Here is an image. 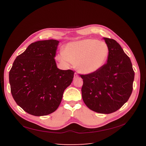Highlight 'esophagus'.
I'll list each match as a JSON object with an SVG mask.
<instances>
[{
    "instance_id": "obj_1",
    "label": "esophagus",
    "mask_w": 146,
    "mask_h": 146,
    "mask_svg": "<svg viewBox=\"0 0 146 146\" xmlns=\"http://www.w3.org/2000/svg\"><path fill=\"white\" fill-rule=\"evenodd\" d=\"M78 75L76 73H75V74H74V78H78Z\"/></svg>"
}]
</instances>
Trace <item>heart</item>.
I'll use <instances>...</instances> for the list:
<instances>
[{"instance_id":"b5f03b06","label":"heart","mask_w":146,"mask_h":146,"mask_svg":"<svg viewBox=\"0 0 146 146\" xmlns=\"http://www.w3.org/2000/svg\"><path fill=\"white\" fill-rule=\"evenodd\" d=\"M108 52L109 50L105 42L86 39L68 43L64 53L61 52L58 59L65 64L75 62L76 68L80 73L91 74L104 66L107 60Z\"/></svg>"}]
</instances>
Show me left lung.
I'll use <instances>...</instances> for the list:
<instances>
[{"mask_svg":"<svg viewBox=\"0 0 146 146\" xmlns=\"http://www.w3.org/2000/svg\"><path fill=\"white\" fill-rule=\"evenodd\" d=\"M108 48L107 63L95 73L80 75L82 98L90 109L108 114L128 101L133 90L134 71L129 57L115 40L104 38Z\"/></svg>","mask_w":146,"mask_h":146,"instance_id":"8db88e82","label":"left lung"}]
</instances>
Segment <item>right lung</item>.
I'll list each match as a JSON object with an SVG mask.
<instances>
[{
	"instance_id": "obj_1",
	"label": "right lung",
	"mask_w": 146,
	"mask_h": 146,
	"mask_svg": "<svg viewBox=\"0 0 146 146\" xmlns=\"http://www.w3.org/2000/svg\"><path fill=\"white\" fill-rule=\"evenodd\" d=\"M59 42L49 39L33 42L17 56L9 71V83L16 104L31 115L50 114L60 105L70 85L73 71L57 68L54 60Z\"/></svg>"
}]
</instances>
